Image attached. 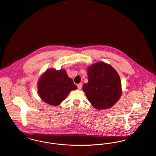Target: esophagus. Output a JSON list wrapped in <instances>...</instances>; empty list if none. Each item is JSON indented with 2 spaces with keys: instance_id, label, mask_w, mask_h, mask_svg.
I'll use <instances>...</instances> for the list:
<instances>
[{
  "instance_id": "obj_1",
  "label": "esophagus",
  "mask_w": 156,
  "mask_h": 156,
  "mask_svg": "<svg viewBox=\"0 0 156 156\" xmlns=\"http://www.w3.org/2000/svg\"><path fill=\"white\" fill-rule=\"evenodd\" d=\"M77 87L79 89H81L82 88V83H80V84H77Z\"/></svg>"
}]
</instances>
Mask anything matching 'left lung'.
Here are the masks:
<instances>
[{
  "instance_id": "left-lung-1",
  "label": "left lung",
  "mask_w": 156,
  "mask_h": 156,
  "mask_svg": "<svg viewBox=\"0 0 156 156\" xmlns=\"http://www.w3.org/2000/svg\"><path fill=\"white\" fill-rule=\"evenodd\" d=\"M88 83L83 89L91 105L97 109L109 108L120 99L121 84L120 76L111 66L102 62L88 68Z\"/></svg>"
}]
</instances>
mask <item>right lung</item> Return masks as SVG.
<instances>
[{
	"mask_svg": "<svg viewBox=\"0 0 156 156\" xmlns=\"http://www.w3.org/2000/svg\"><path fill=\"white\" fill-rule=\"evenodd\" d=\"M38 93L44 102L57 106L64 101L70 91L77 87L72 79L68 76L66 70L48 69L41 77Z\"/></svg>",
	"mask_w": 156,
	"mask_h": 156,
	"instance_id": "add662e5",
	"label": "right lung"
}]
</instances>
